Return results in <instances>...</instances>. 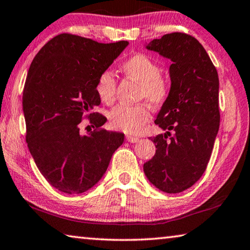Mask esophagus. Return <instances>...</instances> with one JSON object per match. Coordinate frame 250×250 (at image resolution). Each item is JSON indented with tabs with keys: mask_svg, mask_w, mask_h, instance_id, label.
I'll return each mask as SVG.
<instances>
[{
	"mask_svg": "<svg viewBox=\"0 0 250 250\" xmlns=\"http://www.w3.org/2000/svg\"><path fill=\"white\" fill-rule=\"evenodd\" d=\"M125 139L128 140L129 142H132V144H134V142H138L139 141V138L138 137H134V136H126Z\"/></svg>",
	"mask_w": 250,
	"mask_h": 250,
	"instance_id": "1",
	"label": "esophagus"
}]
</instances>
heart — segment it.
Listing matches in <instances>:
<instances>
[{
    "instance_id": "heart-1",
    "label": "heart",
    "mask_w": 250,
    "mask_h": 250,
    "mask_svg": "<svg viewBox=\"0 0 250 250\" xmlns=\"http://www.w3.org/2000/svg\"><path fill=\"white\" fill-rule=\"evenodd\" d=\"M121 70L126 77L140 83L139 98L146 99L152 104H162L170 94V81L160 73L161 68L156 60L146 53H136L124 61ZM96 91L106 104L116 99L117 80L111 71H104L98 77ZM150 109L145 104L134 105L119 104L111 110L109 120L114 129L134 134L150 120Z\"/></svg>"
}]
</instances>
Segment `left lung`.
Returning <instances> with one entry per match:
<instances>
[{
  "label": "left lung",
  "mask_w": 250,
  "mask_h": 250,
  "mask_svg": "<svg viewBox=\"0 0 250 250\" xmlns=\"http://www.w3.org/2000/svg\"><path fill=\"white\" fill-rule=\"evenodd\" d=\"M146 49L172 64L170 94L154 121L168 131L150 137L157 150L144 171L161 191L178 193L200 179L210 160L220 125L219 79L204 46L187 33L165 34Z\"/></svg>",
  "instance_id": "left-lung-1"
}]
</instances>
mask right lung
Segmentation results:
<instances>
[{"label": "right lung", "instance_id": "1", "mask_svg": "<svg viewBox=\"0 0 250 250\" xmlns=\"http://www.w3.org/2000/svg\"><path fill=\"white\" fill-rule=\"evenodd\" d=\"M128 44L61 33L31 63L22 98L26 144L42 176L62 192L75 195L92 188L124 142V133L106 131L102 128L106 118L91 111L101 104L98 77ZM84 118L91 125L89 135L80 130Z\"/></svg>", "mask_w": 250, "mask_h": 250}]
</instances>
